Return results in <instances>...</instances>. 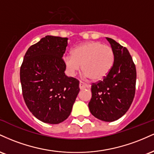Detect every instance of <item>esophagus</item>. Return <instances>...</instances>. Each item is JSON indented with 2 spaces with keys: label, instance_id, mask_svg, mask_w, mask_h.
Here are the masks:
<instances>
[{
  "label": "esophagus",
  "instance_id": "esophagus-1",
  "mask_svg": "<svg viewBox=\"0 0 154 154\" xmlns=\"http://www.w3.org/2000/svg\"><path fill=\"white\" fill-rule=\"evenodd\" d=\"M90 86L88 85L85 84V83L81 82H79V88H80V90H83V89H85V88H89Z\"/></svg>",
  "mask_w": 154,
  "mask_h": 154
}]
</instances>
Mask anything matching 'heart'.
Here are the masks:
<instances>
[{
	"mask_svg": "<svg viewBox=\"0 0 154 154\" xmlns=\"http://www.w3.org/2000/svg\"><path fill=\"white\" fill-rule=\"evenodd\" d=\"M115 56L110 45L92 41L76 47L72 56L63 57V63L70 75L81 69L93 82L103 80L112 69Z\"/></svg>",
	"mask_w": 154,
	"mask_h": 154,
	"instance_id": "1",
	"label": "heart"
}]
</instances>
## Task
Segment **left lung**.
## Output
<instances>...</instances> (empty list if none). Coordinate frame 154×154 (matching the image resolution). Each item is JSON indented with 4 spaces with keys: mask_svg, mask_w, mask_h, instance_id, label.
<instances>
[{
    "mask_svg": "<svg viewBox=\"0 0 154 154\" xmlns=\"http://www.w3.org/2000/svg\"><path fill=\"white\" fill-rule=\"evenodd\" d=\"M115 56L112 69L103 80L91 85L90 111L97 119L114 122L130 107L135 93L136 68L128 49L106 38Z\"/></svg>",
    "mask_w": 154,
    "mask_h": 154,
    "instance_id": "left-lung-1",
    "label": "left lung"
}]
</instances>
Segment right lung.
I'll return each instance as SVG.
<instances>
[{"instance_id": "right-lung-1", "label": "right lung", "mask_w": 154, "mask_h": 154, "mask_svg": "<svg viewBox=\"0 0 154 154\" xmlns=\"http://www.w3.org/2000/svg\"><path fill=\"white\" fill-rule=\"evenodd\" d=\"M67 38L47 35L28 48L20 68L22 95L29 110L45 123L59 124L70 115L79 80L65 75Z\"/></svg>"}]
</instances>
